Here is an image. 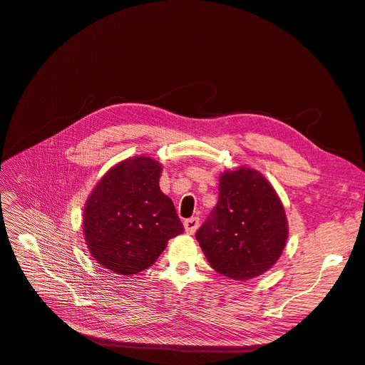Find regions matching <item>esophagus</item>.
Returning <instances> with one entry per match:
<instances>
[{"mask_svg":"<svg viewBox=\"0 0 365 365\" xmlns=\"http://www.w3.org/2000/svg\"><path fill=\"white\" fill-rule=\"evenodd\" d=\"M184 227H185V232L188 235H195V232L197 230L199 227V218L197 217H192L184 221Z\"/></svg>","mask_w":365,"mask_h":365,"instance_id":"esophagus-1","label":"esophagus"}]
</instances>
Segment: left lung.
Returning <instances> with one entry per match:
<instances>
[{
	"label": "left lung",
	"instance_id": "8db88e82",
	"mask_svg": "<svg viewBox=\"0 0 365 365\" xmlns=\"http://www.w3.org/2000/svg\"><path fill=\"white\" fill-rule=\"evenodd\" d=\"M196 239L215 272L233 281H250L282 255L288 239L284 205L258 170H224L217 206Z\"/></svg>",
	"mask_w": 365,
	"mask_h": 365
}]
</instances>
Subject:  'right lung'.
<instances>
[{"label": "right lung", "mask_w": 365, "mask_h": 365, "mask_svg": "<svg viewBox=\"0 0 365 365\" xmlns=\"http://www.w3.org/2000/svg\"><path fill=\"white\" fill-rule=\"evenodd\" d=\"M162 165L135 155L114 165L91 192L83 211V233L96 263L121 276L154 264L168 240L184 225L162 192Z\"/></svg>", "instance_id": "obj_1"}]
</instances>
